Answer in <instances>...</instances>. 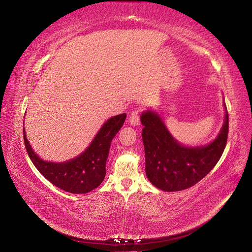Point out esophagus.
<instances>
[{
	"mask_svg": "<svg viewBox=\"0 0 252 252\" xmlns=\"http://www.w3.org/2000/svg\"><path fill=\"white\" fill-rule=\"evenodd\" d=\"M128 121L132 126H138L140 124V113L138 111H132Z\"/></svg>",
	"mask_w": 252,
	"mask_h": 252,
	"instance_id": "34e87169",
	"label": "esophagus"
}]
</instances>
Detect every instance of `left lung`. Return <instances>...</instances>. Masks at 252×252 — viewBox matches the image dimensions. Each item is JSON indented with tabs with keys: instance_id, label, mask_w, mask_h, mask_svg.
<instances>
[{
	"instance_id": "left-lung-1",
	"label": "left lung",
	"mask_w": 252,
	"mask_h": 252,
	"mask_svg": "<svg viewBox=\"0 0 252 252\" xmlns=\"http://www.w3.org/2000/svg\"><path fill=\"white\" fill-rule=\"evenodd\" d=\"M141 123L147 178L157 188L169 192L191 187L210 172L223 155L229 125L226 109L217 139L206 146L191 148L175 141L156 112H143Z\"/></svg>"
}]
</instances>
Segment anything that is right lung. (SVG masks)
<instances>
[{
	"label": "right lung",
	"instance_id": "right-lung-1",
	"mask_svg": "<svg viewBox=\"0 0 252 252\" xmlns=\"http://www.w3.org/2000/svg\"><path fill=\"white\" fill-rule=\"evenodd\" d=\"M125 119L126 113L110 118L82 155L64 163H50L37 157L30 147L23 128L25 148L35 168L53 185L70 193H87L104 181L111 141L123 126Z\"/></svg>",
	"mask_w": 252,
	"mask_h": 252
}]
</instances>
